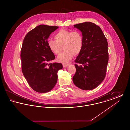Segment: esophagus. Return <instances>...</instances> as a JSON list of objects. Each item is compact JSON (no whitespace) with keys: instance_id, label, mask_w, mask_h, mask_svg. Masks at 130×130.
Segmentation results:
<instances>
[{"instance_id":"esophagus-1","label":"esophagus","mask_w":130,"mask_h":130,"mask_svg":"<svg viewBox=\"0 0 130 130\" xmlns=\"http://www.w3.org/2000/svg\"><path fill=\"white\" fill-rule=\"evenodd\" d=\"M68 65H69V64H67V63H63V68H66L67 66H68Z\"/></svg>"}]
</instances>
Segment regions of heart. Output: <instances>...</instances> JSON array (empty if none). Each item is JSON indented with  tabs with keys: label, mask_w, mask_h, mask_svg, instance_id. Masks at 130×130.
<instances>
[{
	"label": "heart",
	"mask_w": 130,
	"mask_h": 130,
	"mask_svg": "<svg viewBox=\"0 0 130 130\" xmlns=\"http://www.w3.org/2000/svg\"><path fill=\"white\" fill-rule=\"evenodd\" d=\"M55 38L56 40L49 39L47 44L51 51L56 55L60 54L63 46L64 52L58 56L60 62H68L82 49L83 38L79 31L61 29L56 32Z\"/></svg>",
	"instance_id": "1"
}]
</instances>
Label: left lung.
<instances>
[{"instance_id": "8db88e82", "label": "left lung", "mask_w": 130, "mask_h": 130, "mask_svg": "<svg viewBox=\"0 0 130 130\" xmlns=\"http://www.w3.org/2000/svg\"><path fill=\"white\" fill-rule=\"evenodd\" d=\"M82 32L83 46L74 62L73 81L83 90H91L105 78L109 60L108 42L99 26L90 22L74 25Z\"/></svg>"}]
</instances>
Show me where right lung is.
Returning <instances> with one entry per match:
<instances>
[{"label":"right lung","instance_id":"obj_1","mask_svg":"<svg viewBox=\"0 0 130 130\" xmlns=\"http://www.w3.org/2000/svg\"><path fill=\"white\" fill-rule=\"evenodd\" d=\"M58 27L40 25L27 33L21 50L23 74L31 89L38 93L48 92L56 85L60 63H50L55 59L47 39Z\"/></svg>","mask_w":130,"mask_h":130}]
</instances>
